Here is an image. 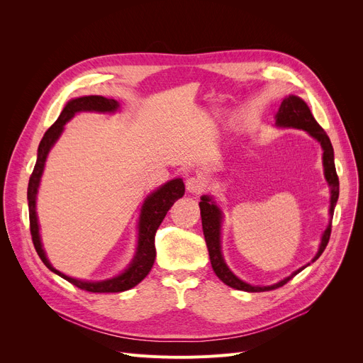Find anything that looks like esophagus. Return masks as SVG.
<instances>
[{"mask_svg": "<svg viewBox=\"0 0 363 363\" xmlns=\"http://www.w3.org/2000/svg\"><path fill=\"white\" fill-rule=\"evenodd\" d=\"M185 186L188 191L193 194H200L204 191V188H206L204 181L200 177H188L185 179Z\"/></svg>", "mask_w": 363, "mask_h": 363, "instance_id": "1", "label": "esophagus"}]
</instances>
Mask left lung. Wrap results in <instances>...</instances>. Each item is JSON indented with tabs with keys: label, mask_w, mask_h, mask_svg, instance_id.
<instances>
[{
	"label": "left lung",
	"mask_w": 363,
	"mask_h": 363,
	"mask_svg": "<svg viewBox=\"0 0 363 363\" xmlns=\"http://www.w3.org/2000/svg\"><path fill=\"white\" fill-rule=\"evenodd\" d=\"M277 125L278 126H287V128H297V129H303L309 132L313 138H316L323 150V172H325V178L331 186V208H330V215H334V207L337 204L338 200V177H337V170H335V163H334V150L331 145V141L327 135V132L320 128V125L315 121V118L312 116V113L308 107V104L304 103L301 99L296 97V95H289L281 103V107L277 113ZM200 211H201V223H203V234L206 238V244H207V250H208V256H211V262H212V268L215 271V274L218 275V278L230 287L235 289V290H241V291H249V293H260V291H271L275 289L282 287L284 284H287L294 275H297L298 272H301L306 266H303L298 271H296L293 275H290L289 278L282 279L278 284L269 285V287H253V285L247 284L241 279H238L223 262L222 253H220V222H222V215L219 207L212 201L211 197L203 196L201 201H200ZM331 237V222L328 225V228L325 230L322 235V241H320V247L315 256V259L312 262H315L322 253L325 250V247L330 241Z\"/></svg>",
	"instance_id": "left-lung-1"
}]
</instances>
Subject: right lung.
I'll list each match as a JSON object with an SVG mask.
<instances>
[{
  "mask_svg": "<svg viewBox=\"0 0 363 363\" xmlns=\"http://www.w3.org/2000/svg\"><path fill=\"white\" fill-rule=\"evenodd\" d=\"M118 107H119V103L116 100L106 99V97H101V95H88V97L70 100L66 104V107L63 108V111L60 113L59 119H57L48 128V130L44 133V137L40 143V147H38V159H36L33 172L29 178V185H28L30 235H32V241H33L38 256L41 257V260L44 262V264L50 271H52L57 275H60L70 284L76 285L78 289L91 291V293L126 291L132 287H135L137 284H140L148 275V272L152 268V264H155V259H156L155 237H156L159 226L163 222L166 213L169 212V208L174 206V203L178 199H181L185 194V186H184L182 179H174V181H169L167 184L160 186L156 193H152L151 196L147 197V200L143 206L141 216H140V234H138L137 255H135V257H133L129 268L122 275L107 279V281L86 282V281H79V279L66 277L65 274L54 269L50 264L45 253L43 250V244H41V238H40V228H38V219H36V212H35L36 193H38V186H40V179L43 175L48 151L52 147V144L57 141V138L60 137L65 123L74 116V113H78V111H114Z\"/></svg>",
  "mask_w": 363,
  "mask_h": 363,
  "instance_id": "obj_1",
  "label": "right lung"
}]
</instances>
